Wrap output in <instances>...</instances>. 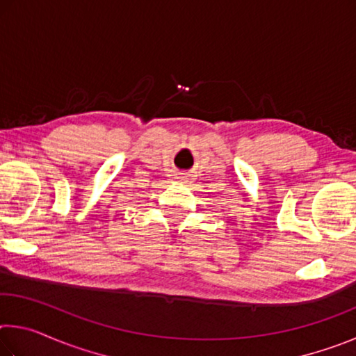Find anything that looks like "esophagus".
<instances>
[{
  "label": "esophagus",
  "mask_w": 356,
  "mask_h": 356,
  "mask_svg": "<svg viewBox=\"0 0 356 356\" xmlns=\"http://www.w3.org/2000/svg\"><path fill=\"white\" fill-rule=\"evenodd\" d=\"M177 180V182H185V176L184 174H176V177H174Z\"/></svg>",
  "instance_id": "obj_1"
}]
</instances>
